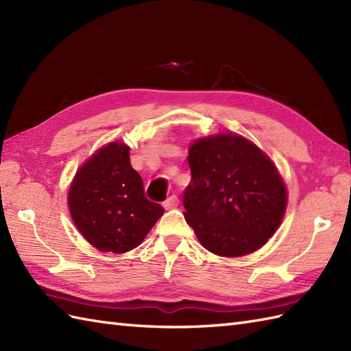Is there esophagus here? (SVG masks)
<instances>
[{
  "instance_id": "obj_1",
  "label": "esophagus",
  "mask_w": 351,
  "mask_h": 351,
  "mask_svg": "<svg viewBox=\"0 0 351 351\" xmlns=\"http://www.w3.org/2000/svg\"><path fill=\"white\" fill-rule=\"evenodd\" d=\"M178 204H180V199H178V196L171 195L166 199V202H164V208H167V210H170V208H175L178 206Z\"/></svg>"
}]
</instances>
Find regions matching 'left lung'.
<instances>
[{
    "instance_id": "obj_1",
    "label": "left lung",
    "mask_w": 351,
    "mask_h": 351,
    "mask_svg": "<svg viewBox=\"0 0 351 351\" xmlns=\"http://www.w3.org/2000/svg\"><path fill=\"white\" fill-rule=\"evenodd\" d=\"M189 164L184 217L200 244L226 258L263 247L280 226L288 199L273 161L247 138L223 132L196 140Z\"/></svg>"
}]
</instances>
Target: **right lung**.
<instances>
[{"label":"right lung","mask_w":351,"mask_h":351,"mask_svg":"<svg viewBox=\"0 0 351 351\" xmlns=\"http://www.w3.org/2000/svg\"><path fill=\"white\" fill-rule=\"evenodd\" d=\"M71 217L101 252L125 253L145 240L164 208L145 196L143 180L130 162V147L113 141L77 171L68 196Z\"/></svg>","instance_id":"add662e5"}]
</instances>
